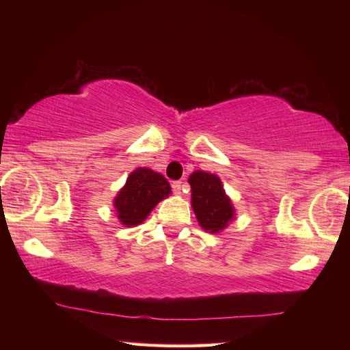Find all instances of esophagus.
Wrapping results in <instances>:
<instances>
[{
  "label": "esophagus",
  "mask_w": 350,
  "mask_h": 350,
  "mask_svg": "<svg viewBox=\"0 0 350 350\" xmlns=\"http://www.w3.org/2000/svg\"><path fill=\"white\" fill-rule=\"evenodd\" d=\"M173 191H174V194H182V189H183V185H182V182L180 180H177V182H173Z\"/></svg>",
  "instance_id": "esophagus-1"
}]
</instances>
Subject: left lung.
Here are the masks:
<instances>
[{
  "mask_svg": "<svg viewBox=\"0 0 350 350\" xmlns=\"http://www.w3.org/2000/svg\"><path fill=\"white\" fill-rule=\"evenodd\" d=\"M188 183L191 185V206L200 227L210 233L222 232L234 219V208L221 179L205 171H194Z\"/></svg>",
  "mask_w": 350,
  "mask_h": 350,
  "instance_id": "obj_1",
  "label": "left lung"
}]
</instances>
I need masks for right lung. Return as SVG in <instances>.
<instances>
[{"instance_id": "1", "label": "right lung", "mask_w": 350, "mask_h": 350, "mask_svg": "<svg viewBox=\"0 0 350 350\" xmlns=\"http://www.w3.org/2000/svg\"><path fill=\"white\" fill-rule=\"evenodd\" d=\"M170 193V183L161 173L150 168L134 170L114 199L118 221L126 227L142 224Z\"/></svg>"}]
</instances>
